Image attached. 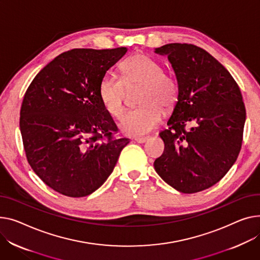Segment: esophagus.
Returning a JSON list of instances; mask_svg holds the SVG:
<instances>
[{"label":"esophagus","instance_id":"34e87169","mask_svg":"<svg viewBox=\"0 0 260 260\" xmlns=\"http://www.w3.org/2000/svg\"><path fill=\"white\" fill-rule=\"evenodd\" d=\"M148 140L147 137H142V138H135V141L137 143H145Z\"/></svg>","mask_w":260,"mask_h":260}]
</instances>
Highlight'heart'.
Returning a JSON list of instances; mask_svg holds the SVG:
<instances>
[{
    "instance_id": "obj_1",
    "label": "heart",
    "mask_w": 260,
    "mask_h": 260,
    "mask_svg": "<svg viewBox=\"0 0 260 260\" xmlns=\"http://www.w3.org/2000/svg\"><path fill=\"white\" fill-rule=\"evenodd\" d=\"M122 79L106 74L99 83V96L103 107L114 118L124 110L126 88L141 85L138 102L141 107L128 111L120 121V129L128 136L140 137L157 127L162 110H171L179 99L180 88L174 75L163 71L160 62L143 53L128 57L121 66Z\"/></svg>"
}]
</instances>
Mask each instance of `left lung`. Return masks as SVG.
<instances>
[{
  "label": "left lung",
  "instance_id": "1",
  "mask_svg": "<svg viewBox=\"0 0 260 260\" xmlns=\"http://www.w3.org/2000/svg\"><path fill=\"white\" fill-rule=\"evenodd\" d=\"M154 52L167 55L180 94L169 127L160 133L165 148L153 166L178 191L196 193L220 181L238 157L246 121L243 96L227 69L204 49L174 43Z\"/></svg>",
  "mask_w": 260,
  "mask_h": 260
}]
</instances>
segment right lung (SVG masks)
I'll use <instances>...</instances> for the list:
<instances>
[{
  "instance_id": "1",
  "label": "right lung",
  "mask_w": 260,
  "mask_h": 260,
  "mask_svg": "<svg viewBox=\"0 0 260 260\" xmlns=\"http://www.w3.org/2000/svg\"><path fill=\"white\" fill-rule=\"evenodd\" d=\"M73 49L34 77L21 107L20 128L28 163L55 191L71 198L93 193L112 174L129 143L103 107L99 83L126 53Z\"/></svg>"
}]
</instances>
